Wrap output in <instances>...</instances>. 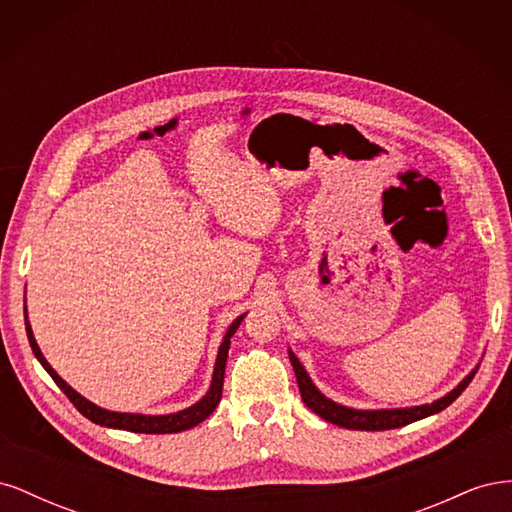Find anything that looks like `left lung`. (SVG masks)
Instances as JSON below:
<instances>
[{"label": "left lung", "mask_w": 512, "mask_h": 512, "mask_svg": "<svg viewBox=\"0 0 512 512\" xmlns=\"http://www.w3.org/2000/svg\"><path fill=\"white\" fill-rule=\"evenodd\" d=\"M290 363L294 369V376H297V384L301 391V399L303 404L316 412L320 418H324L327 423L346 427V429H361V431H384V429H397L410 425L414 421H421L425 416L438 414L442 412L446 406H451L453 401L466 391V386L472 382L476 369L470 371V374L463 378L451 393H446L444 397L436 399L433 404H425V406H414V408H395V410H354V408H346L339 406L335 401H331L329 397H324L312 382V378L307 376L305 367L301 365V361L294 356L292 350H288Z\"/></svg>", "instance_id": "left-lung-1"}]
</instances>
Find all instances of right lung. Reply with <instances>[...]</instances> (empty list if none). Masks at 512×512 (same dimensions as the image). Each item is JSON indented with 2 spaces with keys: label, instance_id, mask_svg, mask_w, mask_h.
I'll return each mask as SVG.
<instances>
[{
  "label": "right lung",
  "instance_id": "obj_1",
  "mask_svg": "<svg viewBox=\"0 0 512 512\" xmlns=\"http://www.w3.org/2000/svg\"><path fill=\"white\" fill-rule=\"evenodd\" d=\"M25 314H27V309H25ZM243 318H245V314L239 316L235 322H232L230 327H228V331H226V335H224V342L220 344L218 359H215V367H213L211 389L207 391V395L200 399V401H196V404L190 406V408L179 410L175 414H160V416L130 414V412H111V410H104V408H100L96 404H91L89 399H85L83 395L76 393L64 378H59L57 371L49 365V361L44 359V354L40 352V348L36 344V337L32 333V327H29V320H25V331H27L29 346H32L36 359L42 363V367L46 371H49V376L55 380V384L59 386V389L66 393V397L72 401L74 408L79 410L85 418H89L91 423L102 425V427L123 429V431H134V433H179V431L196 427L198 423H203L205 418L215 410V406L220 404L222 386H224V369H226L228 348H230V337L235 335V331L239 329V324H241Z\"/></svg>",
  "mask_w": 512,
  "mask_h": 512
}]
</instances>
